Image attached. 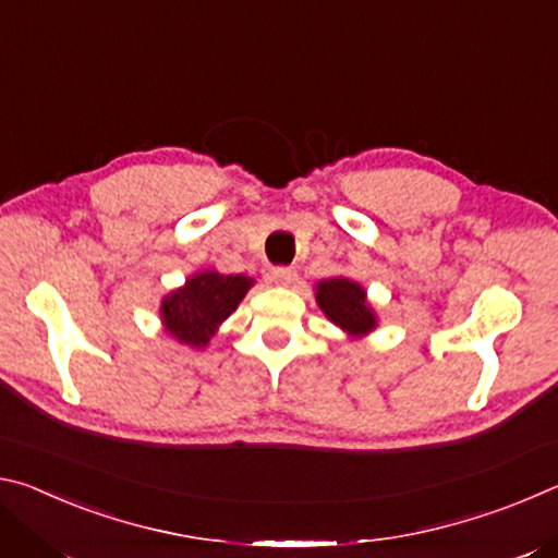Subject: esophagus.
<instances>
[{"mask_svg": "<svg viewBox=\"0 0 558 558\" xmlns=\"http://www.w3.org/2000/svg\"><path fill=\"white\" fill-rule=\"evenodd\" d=\"M272 282L280 288H292L298 282V272L292 268H276L272 270Z\"/></svg>", "mask_w": 558, "mask_h": 558, "instance_id": "1", "label": "esophagus"}]
</instances>
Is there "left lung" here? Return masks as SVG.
<instances>
[{"mask_svg":"<svg viewBox=\"0 0 558 558\" xmlns=\"http://www.w3.org/2000/svg\"><path fill=\"white\" fill-rule=\"evenodd\" d=\"M315 302L329 323L342 329L352 342H359L379 327V315L366 298V288L347 276L319 280L315 286Z\"/></svg>","mask_w":558,"mask_h":558,"instance_id":"8db88e82","label":"left lung"}]
</instances>
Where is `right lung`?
Listing matches in <instances>:
<instances>
[{"mask_svg":"<svg viewBox=\"0 0 558 558\" xmlns=\"http://www.w3.org/2000/svg\"><path fill=\"white\" fill-rule=\"evenodd\" d=\"M256 280L223 276L219 270H199L184 286L169 290L159 302V319L169 337L189 349H206L219 327L235 313Z\"/></svg>","mask_w":558,"mask_h":558,"instance_id":"1","label":"right lung"}]
</instances>
